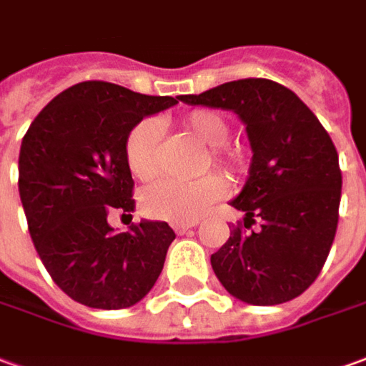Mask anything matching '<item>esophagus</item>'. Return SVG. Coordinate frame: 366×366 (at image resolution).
Returning a JSON list of instances; mask_svg holds the SVG:
<instances>
[{
	"label": "esophagus",
	"mask_w": 366,
	"mask_h": 366,
	"mask_svg": "<svg viewBox=\"0 0 366 366\" xmlns=\"http://www.w3.org/2000/svg\"><path fill=\"white\" fill-rule=\"evenodd\" d=\"M196 226V222H188V224H172V227H174L176 234H186V232H190V227Z\"/></svg>",
	"instance_id": "34e87169"
}]
</instances>
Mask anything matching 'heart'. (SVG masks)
Returning <instances> with one entry per match:
<instances>
[{
	"mask_svg": "<svg viewBox=\"0 0 366 366\" xmlns=\"http://www.w3.org/2000/svg\"><path fill=\"white\" fill-rule=\"evenodd\" d=\"M180 122L196 139L208 144L200 172H206L212 166L227 182H236L245 174L247 157L239 148L224 144L229 134V124L222 114L214 111H194L182 117ZM158 139V122L144 119L130 129L129 137L124 140V160L130 174L140 182H148L157 176ZM224 194L226 182L216 174H206L192 182L160 180L142 192L140 206L148 218L188 224L202 218Z\"/></svg>",
	"mask_w": 366,
	"mask_h": 366,
	"instance_id": "heart-1",
	"label": "heart"
}]
</instances>
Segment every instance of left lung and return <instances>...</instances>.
Here are the masks:
<instances>
[{
	"label": "left lung",
	"instance_id": "left-lung-1",
	"mask_svg": "<svg viewBox=\"0 0 366 366\" xmlns=\"http://www.w3.org/2000/svg\"><path fill=\"white\" fill-rule=\"evenodd\" d=\"M180 101L237 112L254 150L249 178L232 202L245 218L209 257L214 273L252 305L295 299L323 269L339 222L343 176L329 132L269 79H239ZM255 221L260 229L245 232Z\"/></svg>",
	"mask_w": 366,
	"mask_h": 366
}]
</instances>
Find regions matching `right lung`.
<instances>
[{
    "instance_id": "add662e5",
    "label": "right lung",
    "mask_w": 366,
    "mask_h": 366,
    "mask_svg": "<svg viewBox=\"0 0 366 366\" xmlns=\"http://www.w3.org/2000/svg\"><path fill=\"white\" fill-rule=\"evenodd\" d=\"M180 97H150L107 81L69 86L35 117L19 152V196L51 280L93 309H124L152 290L176 237L166 222L112 234L111 212L134 209L124 140Z\"/></svg>"
}]
</instances>
